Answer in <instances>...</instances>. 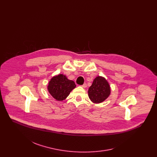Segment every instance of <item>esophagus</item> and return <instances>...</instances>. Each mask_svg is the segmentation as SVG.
Listing matches in <instances>:
<instances>
[{"label":"esophagus","instance_id":"1","mask_svg":"<svg viewBox=\"0 0 157 157\" xmlns=\"http://www.w3.org/2000/svg\"><path fill=\"white\" fill-rule=\"evenodd\" d=\"M81 86H82V88H85L87 86V85H86V83H84V84H83L82 85H81Z\"/></svg>","mask_w":157,"mask_h":157}]
</instances>
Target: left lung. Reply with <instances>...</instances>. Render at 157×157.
<instances>
[{
	"label": "left lung",
	"instance_id": "1",
	"mask_svg": "<svg viewBox=\"0 0 157 157\" xmlns=\"http://www.w3.org/2000/svg\"><path fill=\"white\" fill-rule=\"evenodd\" d=\"M88 96L95 104L104 102L111 94V87L107 80L102 76H98L88 89Z\"/></svg>",
	"mask_w": 157,
	"mask_h": 157
}]
</instances>
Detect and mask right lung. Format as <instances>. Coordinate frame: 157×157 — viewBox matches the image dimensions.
Here are the masks:
<instances>
[{
	"instance_id": "obj_1",
	"label": "right lung",
	"mask_w": 157,
	"mask_h": 157,
	"mask_svg": "<svg viewBox=\"0 0 157 157\" xmlns=\"http://www.w3.org/2000/svg\"><path fill=\"white\" fill-rule=\"evenodd\" d=\"M76 87L75 82L68 79L66 75L59 74L53 76L48 83V90L54 99L65 100Z\"/></svg>"
}]
</instances>
